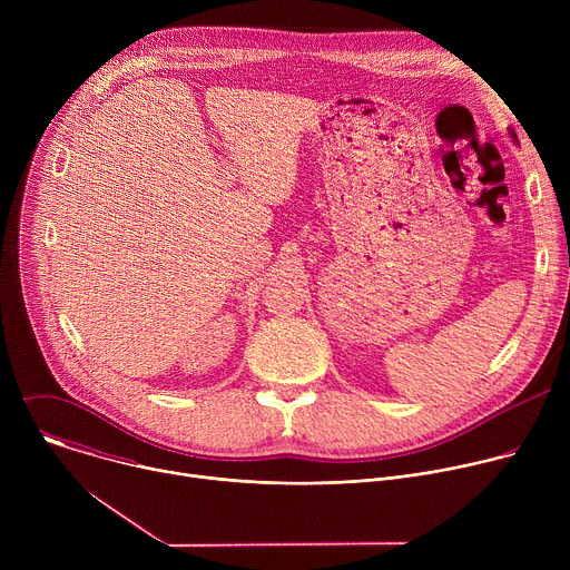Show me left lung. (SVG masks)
Wrapping results in <instances>:
<instances>
[{
	"instance_id": "left-lung-1",
	"label": "left lung",
	"mask_w": 570,
	"mask_h": 570,
	"mask_svg": "<svg viewBox=\"0 0 570 570\" xmlns=\"http://www.w3.org/2000/svg\"><path fill=\"white\" fill-rule=\"evenodd\" d=\"M510 137H517V135H514V132H512V130H510Z\"/></svg>"
}]
</instances>
